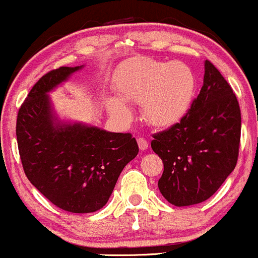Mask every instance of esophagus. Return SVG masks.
Wrapping results in <instances>:
<instances>
[{"instance_id": "1", "label": "esophagus", "mask_w": 258, "mask_h": 258, "mask_svg": "<svg viewBox=\"0 0 258 258\" xmlns=\"http://www.w3.org/2000/svg\"><path fill=\"white\" fill-rule=\"evenodd\" d=\"M137 142H138L139 149H141V150H146L148 146H149V144H148V142L144 138H138Z\"/></svg>"}]
</instances>
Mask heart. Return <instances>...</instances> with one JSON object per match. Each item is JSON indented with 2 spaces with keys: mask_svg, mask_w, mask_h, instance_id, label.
<instances>
[{
  "mask_svg": "<svg viewBox=\"0 0 258 258\" xmlns=\"http://www.w3.org/2000/svg\"><path fill=\"white\" fill-rule=\"evenodd\" d=\"M117 96L106 99L112 116L128 121L132 110L125 103L142 104L144 120L149 125L166 128L180 122L193 104L197 80L182 61H160L135 58L121 68L115 80Z\"/></svg>",
  "mask_w": 258,
  "mask_h": 258,
  "instance_id": "heart-1",
  "label": "heart"
}]
</instances>
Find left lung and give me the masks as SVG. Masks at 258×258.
Listing matches in <instances>:
<instances>
[{"mask_svg": "<svg viewBox=\"0 0 258 258\" xmlns=\"http://www.w3.org/2000/svg\"><path fill=\"white\" fill-rule=\"evenodd\" d=\"M238 99L215 65L205 61L204 84L177 125L153 136L152 149L164 162L160 193L174 206L212 197L235 168L240 143Z\"/></svg>", "mask_w": 258, "mask_h": 258, "instance_id": "1", "label": "left lung"}]
</instances>
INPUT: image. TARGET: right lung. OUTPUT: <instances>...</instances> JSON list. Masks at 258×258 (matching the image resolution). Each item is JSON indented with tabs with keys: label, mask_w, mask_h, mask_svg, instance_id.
<instances>
[{
	"label": "right lung",
	"mask_w": 258,
	"mask_h": 258,
	"mask_svg": "<svg viewBox=\"0 0 258 258\" xmlns=\"http://www.w3.org/2000/svg\"><path fill=\"white\" fill-rule=\"evenodd\" d=\"M82 68L61 67L38 80L20 106L16 131L31 184L59 209L74 214L102 209L121 171L139 150L131 133L59 119L48 93Z\"/></svg>",
	"instance_id": "obj_1"
}]
</instances>
